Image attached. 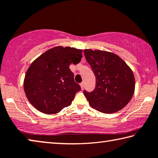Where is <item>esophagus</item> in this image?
<instances>
[{
	"label": "esophagus",
	"instance_id": "esophagus-1",
	"mask_svg": "<svg viewBox=\"0 0 158 158\" xmlns=\"http://www.w3.org/2000/svg\"><path fill=\"white\" fill-rule=\"evenodd\" d=\"M80 86H81V89L83 90V89H84V82H81V83L80 84Z\"/></svg>",
	"mask_w": 158,
	"mask_h": 158
}]
</instances>
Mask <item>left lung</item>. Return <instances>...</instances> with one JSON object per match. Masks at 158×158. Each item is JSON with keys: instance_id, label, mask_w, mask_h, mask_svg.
Masks as SVG:
<instances>
[{"instance_id": "1", "label": "left lung", "mask_w": 158, "mask_h": 158, "mask_svg": "<svg viewBox=\"0 0 158 158\" xmlns=\"http://www.w3.org/2000/svg\"><path fill=\"white\" fill-rule=\"evenodd\" d=\"M84 52L96 77L94 91H84L90 106L106 114L122 110L134 95L133 72L123 60L112 52L91 49L84 50Z\"/></svg>"}]
</instances>
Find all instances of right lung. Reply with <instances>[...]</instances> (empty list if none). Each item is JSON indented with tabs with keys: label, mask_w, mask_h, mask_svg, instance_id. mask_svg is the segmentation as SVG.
Masks as SVG:
<instances>
[{
	"label": "right lung",
	"mask_w": 158,
	"mask_h": 158,
	"mask_svg": "<svg viewBox=\"0 0 158 158\" xmlns=\"http://www.w3.org/2000/svg\"><path fill=\"white\" fill-rule=\"evenodd\" d=\"M82 50L57 46L32 62L24 81L29 101L45 114H56L72 104L81 90L69 67L81 61Z\"/></svg>",
	"instance_id": "1"
}]
</instances>
